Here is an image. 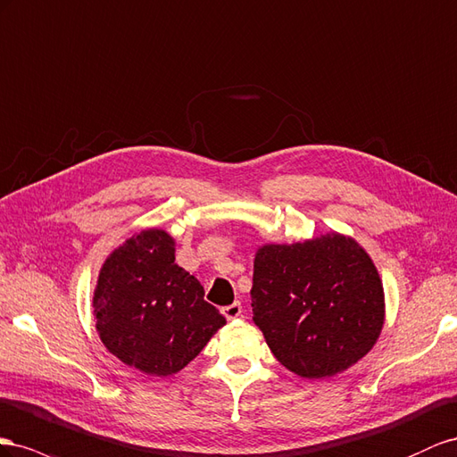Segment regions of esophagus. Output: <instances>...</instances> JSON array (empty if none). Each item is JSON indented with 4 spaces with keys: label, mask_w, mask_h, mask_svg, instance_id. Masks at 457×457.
<instances>
[{
    "label": "esophagus",
    "mask_w": 457,
    "mask_h": 457,
    "mask_svg": "<svg viewBox=\"0 0 457 457\" xmlns=\"http://www.w3.org/2000/svg\"><path fill=\"white\" fill-rule=\"evenodd\" d=\"M221 314L226 316L228 321H233V320H237L243 314V306H241V303H233V304L226 306V308H221Z\"/></svg>",
    "instance_id": "obj_1"
}]
</instances>
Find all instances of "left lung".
<instances>
[{
  "label": "left lung",
  "mask_w": 457,
  "mask_h": 457,
  "mask_svg": "<svg viewBox=\"0 0 457 457\" xmlns=\"http://www.w3.org/2000/svg\"><path fill=\"white\" fill-rule=\"evenodd\" d=\"M253 320L289 371L321 379L361 360L385 325V291L371 256L343 233L258 246Z\"/></svg>",
  "instance_id": "1"
}]
</instances>
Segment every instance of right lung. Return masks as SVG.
<instances>
[{
	"label": "right lung",
	"instance_id": "obj_1",
	"mask_svg": "<svg viewBox=\"0 0 457 457\" xmlns=\"http://www.w3.org/2000/svg\"><path fill=\"white\" fill-rule=\"evenodd\" d=\"M203 296L197 278L176 264L174 237L149 228L107 256L91 308L112 356L145 375L168 377L197 358L226 325Z\"/></svg>",
	"mask_w": 457,
	"mask_h": 457
}]
</instances>
